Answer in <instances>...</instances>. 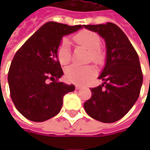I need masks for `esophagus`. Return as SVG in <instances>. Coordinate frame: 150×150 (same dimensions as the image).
I'll return each instance as SVG.
<instances>
[{"instance_id": "esophagus-1", "label": "esophagus", "mask_w": 150, "mask_h": 150, "mask_svg": "<svg viewBox=\"0 0 150 150\" xmlns=\"http://www.w3.org/2000/svg\"><path fill=\"white\" fill-rule=\"evenodd\" d=\"M82 88V86H81V85H78V84L75 85V88H76V89H80V88Z\"/></svg>"}]
</instances>
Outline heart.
I'll return each instance as SVG.
<instances>
[{"mask_svg": "<svg viewBox=\"0 0 150 150\" xmlns=\"http://www.w3.org/2000/svg\"><path fill=\"white\" fill-rule=\"evenodd\" d=\"M73 40L78 45L82 46L89 50L88 60L96 64L101 63L103 60V54L99 48L101 45V39L99 35L89 30H81L76 33ZM56 56L62 65H67L71 61V52L69 48V42L67 38H63L57 47ZM96 74V69L93 65L77 66L72 65L66 69L65 78L69 82L76 84H83L87 82Z\"/></svg>", "mask_w": 150, "mask_h": 150, "instance_id": "b5f03b06", "label": "heart"}]
</instances>
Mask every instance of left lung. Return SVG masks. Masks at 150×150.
Masks as SVG:
<instances>
[{
  "label": "left lung",
  "mask_w": 150,
  "mask_h": 150,
  "mask_svg": "<svg viewBox=\"0 0 150 150\" xmlns=\"http://www.w3.org/2000/svg\"><path fill=\"white\" fill-rule=\"evenodd\" d=\"M84 28L104 38L107 60L99 76L104 82L90 88L92 96L83 106L90 117L105 123L115 122L131 109L140 96L143 76L139 57L117 25L108 22Z\"/></svg>",
  "instance_id": "obj_1"
}]
</instances>
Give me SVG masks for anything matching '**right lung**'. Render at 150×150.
Segmentation results:
<instances>
[{
  "label": "right lung",
  "mask_w": 150,
  "mask_h": 150,
  "mask_svg": "<svg viewBox=\"0 0 150 150\" xmlns=\"http://www.w3.org/2000/svg\"><path fill=\"white\" fill-rule=\"evenodd\" d=\"M84 26L49 21L42 26L16 52L8 81L10 96L17 110L33 122H44L56 115L63 96L74 85L59 81L63 75L56 56L62 36Z\"/></svg>",
  "instance_id": "right-lung-1"
}]
</instances>
